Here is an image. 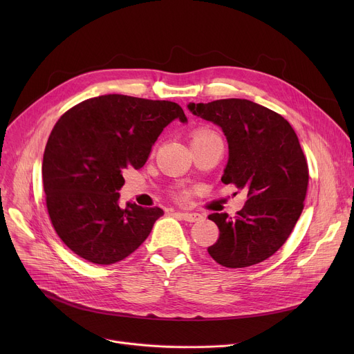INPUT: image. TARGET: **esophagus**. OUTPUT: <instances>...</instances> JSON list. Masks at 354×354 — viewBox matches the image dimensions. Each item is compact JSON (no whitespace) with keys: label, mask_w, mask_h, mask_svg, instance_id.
<instances>
[{"label":"esophagus","mask_w":354,"mask_h":354,"mask_svg":"<svg viewBox=\"0 0 354 354\" xmlns=\"http://www.w3.org/2000/svg\"><path fill=\"white\" fill-rule=\"evenodd\" d=\"M183 221H188V222H196V221H201L203 218L202 214H198V212H176Z\"/></svg>","instance_id":"34e87169"}]
</instances>
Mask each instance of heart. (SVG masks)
Instances as JSON below:
<instances>
[{
  "instance_id": "obj_1",
  "label": "heart",
  "mask_w": 354,
  "mask_h": 354,
  "mask_svg": "<svg viewBox=\"0 0 354 354\" xmlns=\"http://www.w3.org/2000/svg\"><path fill=\"white\" fill-rule=\"evenodd\" d=\"M218 135L214 132V130L208 129V127H201L196 129L195 132H192L191 135V142H201V140H208L212 138H216Z\"/></svg>"
}]
</instances>
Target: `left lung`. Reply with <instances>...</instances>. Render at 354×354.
Listing matches in <instances>:
<instances>
[{
  "instance_id": "left-lung-1",
  "label": "left lung",
  "mask_w": 354,
  "mask_h": 354,
  "mask_svg": "<svg viewBox=\"0 0 354 354\" xmlns=\"http://www.w3.org/2000/svg\"><path fill=\"white\" fill-rule=\"evenodd\" d=\"M188 107L224 130L230 159L221 180L247 192L236 216H208L219 230L208 252L227 268L263 263L283 247L304 208L308 165L299 138L281 115L251 100L222 99Z\"/></svg>"
}]
</instances>
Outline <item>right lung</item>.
Instances as JSON below:
<instances>
[{
    "label": "right lung",
    "instance_id": "obj_1",
    "mask_svg": "<svg viewBox=\"0 0 354 354\" xmlns=\"http://www.w3.org/2000/svg\"><path fill=\"white\" fill-rule=\"evenodd\" d=\"M187 122L169 100L124 95L87 99L53 127L43 156L46 205L54 231L79 257L110 266L136 251L163 211L119 205L123 172L140 169L165 126Z\"/></svg>",
    "mask_w": 354,
    "mask_h": 354
}]
</instances>
